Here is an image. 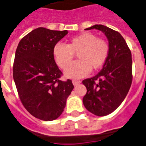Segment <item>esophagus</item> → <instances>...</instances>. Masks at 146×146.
<instances>
[{
  "label": "esophagus",
  "instance_id": "obj_1",
  "mask_svg": "<svg viewBox=\"0 0 146 146\" xmlns=\"http://www.w3.org/2000/svg\"><path fill=\"white\" fill-rule=\"evenodd\" d=\"M81 83V81H79V80H76V79H73V84H74V85H77V84H80Z\"/></svg>",
  "mask_w": 146,
  "mask_h": 146
}]
</instances>
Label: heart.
<instances>
[{"instance_id":"1","label":"heart","mask_w":146,"mask_h":146,"mask_svg":"<svg viewBox=\"0 0 146 146\" xmlns=\"http://www.w3.org/2000/svg\"><path fill=\"white\" fill-rule=\"evenodd\" d=\"M109 45L107 41L90 33H84L69 40L67 44H57L53 48L56 64L66 69L76 54L79 59L66 70L65 76L79 79L88 75L90 70H97L107 60Z\"/></svg>"}]
</instances>
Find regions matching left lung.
<instances>
[{
	"mask_svg": "<svg viewBox=\"0 0 146 146\" xmlns=\"http://www.w3.org/2000/svg\"><path fill=\"white\" fill-rule=\"evenodd\" d=\"M99 29L109 43L107 60L100 73L82 83L87 88L83 104L88 111L99 117L114 111L128 94L132 83L131 52L124 38L117 31L102 24L85 29Z\"/></svg>",
	"mask_w": 146,
	"mask_h": 146,
	"instance_id": "1",
	"label": "left lung"
}]
</instances>
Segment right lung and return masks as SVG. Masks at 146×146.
<instances>
[{
	"mask_svg": "<svg viewBox=\"0 0 146 146\" xmlns=\"http://www.w3.org/2000/svg\"><path fill=\"white\" fill-rule=\"evenodd\" d=\"M67 34L44 27L33 29L21 39L13 64V79L21 103L35 118L52 121L65 108L73 86L60 79L62 72L54 59L55 45Z\"/></svg>",
	"mask_w": 146,
	"mask_h": 146,
	"instance_id": "1",
	"label": "right lung"
}]
</instances>
